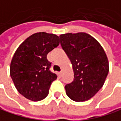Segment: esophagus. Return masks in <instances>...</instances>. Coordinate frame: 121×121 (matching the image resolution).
Returning a JSON list of instances; mask_svg holds the SVG:
<instances>
[{"instance_id": "1", "label": "esophagus", "mask_w": 121, "mask_h": 121, "mask_svg": "<svg viewBox=\"0 0 121 121\" xmlns=\"http://www.w3.org/2000/svg\"><path fill=\"white\" fill-rule=\"evenodd\" d=\"M62 73H63V72H62V71H61L60 72H59V75L60 77H61V76L62 75Z\"/></svg>"}]
</instances>
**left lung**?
Returning <instances> with one entry per match:
<instances>
[{"label": "left lung", "mask_w": 121, "mask_h": 121, "mask_svg": "<svg viewBox=\"0 0 121 121\" xmlns=\"http://www.w3.org/2000/svg\"><path fill=\"white\" fill-rule=\"evenodd\" d=\"M72 65L74 81L65 86L67 95L80 102L91 99L103 86L109 71L106 54L99 42L86 32L59 36Z\"/></svg>", "instance_id": "obj_1"}]
</instances>
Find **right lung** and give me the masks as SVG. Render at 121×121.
<instances>
[{
	"instance_id": "obj_1",
	"label": "right lung",
	"mask_w": 121,
	"mask_h": 121,
	"mask_svg": "<svg viewBox=\"0 0 121 121\" xmlns=\"http://www.w3.org/2000/svg\"><path fill=\"white\" fill-rule=\"evenodd\" d=\"M59 44L57 35L37 32L28 37L17 49L10 67L15 88L26 99L38 101L44 99L57 76L49 68L47 54Z\"/></svg>"
}]
</instances>
